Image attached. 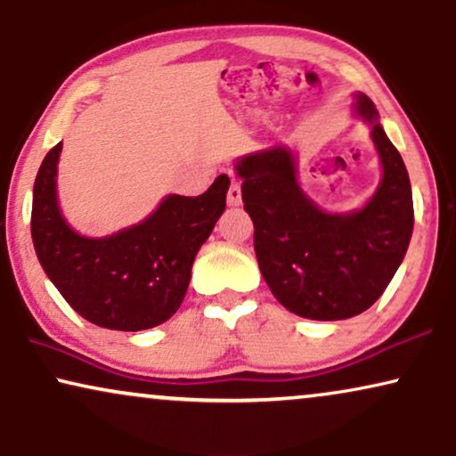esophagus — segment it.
<instances>
[{"label": "esophagus", "mask_w": 456, "mask_h": 456, "mask_svg": "<svg viewBox=\"0 0 456 456\" xmlns=\"http://www.w3.org/2000/svg\"><path fill=\"white\" fill-rule=\"evenodd\" d=\"M227 204L229 206H240L241 204V185L235 177H232V185H229V190H227Z\"/></svg>", "instance_id": "1"}]
</instances>
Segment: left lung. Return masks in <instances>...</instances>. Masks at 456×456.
Listing matches in <instances>:
<instances>
[{
	"instance_id": "1",
	"label": "left lung",
	"mask_w": 456,
	"mask_h": 456,
	"mask_svg": "<svg viewBox=\"0 0 456 456\" xmlns=\"http://www.w3.org/2000/svg\"><path fill=\"white\" fill-rule=\"evenodd\" d=\"M354 114L371 125L384 177L361 210L331 215L305 196L288 148L246 156L235 165L254 250L266 285L289 313L314 321L361 314L384 294L412 235V193L403 156L381 129L367 95Z\"/></svg>"
}]
</instances>
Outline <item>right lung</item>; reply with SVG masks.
<instances>
[{"label":"right lung","mask_w":456,"mask_h":456,"mask_svg":"<svg viewBox=\"0 0 456 456\" xmlns=\"http://www.w3.org/2000/svg\"><path fill=\"white\" fill-rule=\"evenodd\" d=\"M53 145L33 187L30 235L45 275L89 323L142 331L171 319L185 298L193 258L224 210L229 177L202 196H167L139 224L108 238H85L64 221L56 196Z\"/></svg>","instance_id":"add662e5"}]
</instances>
